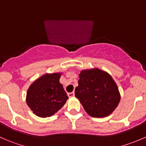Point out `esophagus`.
Segmentation results:
<instances>
[{
	"mask_svg": "<svg viewBox=\"0 0 146 146\" xmlns=\"http://www.w3.org/2000/svg\"><path fill=\"white\" fill-rule=\"evenodd\" d=\"M74 95H75L74 92H68V96L69 98H73V97H74Z\"/></svg>",
	"mask_w": 146,
	"mask_h": 146,
	"instance_id": "obj_1",
	"label": "esophagus"
}]
</instances>
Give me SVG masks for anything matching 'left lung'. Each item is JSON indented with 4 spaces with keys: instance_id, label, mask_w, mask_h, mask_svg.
I'll return each mask as SVG.
<instances>
[{
    "instance_id": "8db88e82",
    "label": "left lung",
    "mask_w": 146,
    "mask_h": 146,
    "mask_svg": "<svg viewBox=\"0 0 146 146\" xmlns=\"http://www.w3.org/2000/svg\"><path fill=\"white\" fill-rule=\"evenodd\" d=\"M75 95L84 110L92 117H105L120 102L118 87L111 76L98 68L82 70Z\"/></svg>"
}]
</instances>
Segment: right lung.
I'll return each instance as SVG.
<instances>
[{
	"instance_id": "add662e5",
	"label": "right lung",
	"mask_w": 146,
	"mask_h": 146,
	"mask_svg": "<svg viewBox=\"0 0 146 146\" xmlns=\"http://www.w3.org/2000/svg\"><path fill=\"white\" fill-rule=\"evenodd\" d=\"M61 75L58 73H46L29 86L26 101L31 110L38 117L54 115L68 99L59 82Z\"/></svg>"
}]
</instances>
